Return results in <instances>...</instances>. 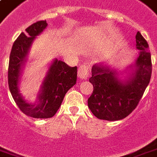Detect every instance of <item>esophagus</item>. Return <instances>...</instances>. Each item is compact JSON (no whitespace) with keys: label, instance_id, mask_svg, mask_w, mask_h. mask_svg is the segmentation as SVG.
I'll return each mask as SVG.
<instances>
[{"label":"esophagus","instance_id":"1","mask_svg":"<svg viewBox=\"0 0 157 157\" xmlns=\"http://www.w3.org/2000/svg\"><path fill=\"white\" fill-rule=\"evenodd\" d=\"M89 75V68L85 65H82L78 69V77L82 80H86Z\"/></svg>","mask_w":157,"mask_h":157}]
</instances>
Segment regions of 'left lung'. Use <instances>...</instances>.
Instances as JSON below:
<instances>
[{"mask_svg": "<svg viewBox=\"0 0 157 157\" xmlns=\"http://www.w3.org/2000/svg\"><path fill=\"white\" fill-rule=\"evenodd\" d=\"M136 41L139 56L125 80L118 77L117 70L105 64H95L91 68L89 82L94 89L88 98V107L98 119L113 121L129 116L149 84L152 71L151 53L147 51L149 46L139 31Z\"/></svg>", "mask_w": 157, "mask_h": 157, "instance_id": "obj_1", "label": "left lung"}]
</instances>
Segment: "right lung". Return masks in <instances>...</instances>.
Masks as SVG:
<instances>
[{
	"label": "right lung",
	"mask_w": 157,
	"mask_h": 157,
	"mask_svg": "<svg viewBox=\"0 0 157 157\" xmlns=\"http://www.w3.org/2000/svg\"><path fill=\"white\" fill-rule=\"evenodd\" d=\"M47 26L46 21H36L21 32L15 40L10 55L8 85L11 96L20 110L33 118H50L56 113L64 96L76 82L77 67L55 59L51 65L36 103H28L20 93L19 80L33 40Z\"/></svg>",
	"instance_id": "obj_1"
}]
</instances>
